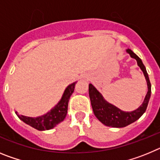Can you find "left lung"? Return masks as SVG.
<instances>
[{
  "mask_svg": "<svg viewBox=\"0 0 160 160\" xmlns=\"http://www.w3.org/2000/svg\"><path fill=\"white\" fill-rule=\"evenodd\" d=\"M127 53H129L132 58H135L137 61V64L143 73L144 77L146 78L147 84H148V93L145 96L143 102L138 108L132 111H123L111 103L108 102L103 98L102 94L91 83H90L89 84V96H90V102H91L94 115L102 123L107 127L118 128H124L135 122L146 111L150 98H151L152 85L150 82L146 67L144 66L142 60L131 49H127Z\"/></svg>",
  "mask_w": 160,
  "mask_h": 160,
  "instance_id": "left-lung-1",
  "label": "left lung"
}]
</instances>
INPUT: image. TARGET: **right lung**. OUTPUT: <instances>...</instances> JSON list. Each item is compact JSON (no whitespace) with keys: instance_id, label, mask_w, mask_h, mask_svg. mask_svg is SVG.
Returning <instances> with one entry per match:
<instances>
[{"instance_id":"add662e5","label":"right lung","mask_w":160,"mask_h":160,"mask_svg":"<svg viewBox=\"0 0 160 160\" xmlns=\"http://www.w3.org/2000/svg\"><path fill=\"white\" fill-rule=\"evenodd\" d=\"M76 83L77 82H74L69 85L65 90L62 97L60 101L57 103V105H55V107H53L49 112L43 115L32 118V117L18 114V111H15V113L18 118L23 121L25 123L28 124L38 131H46V130L53 129L58 124L62 122L66 118L68 110V102H69L70 96L74 90Z\"/></svg>"}]
</instances>
